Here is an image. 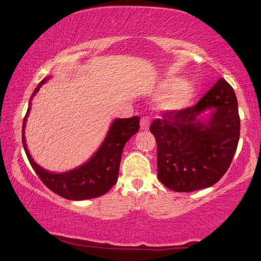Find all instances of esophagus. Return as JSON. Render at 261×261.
I'll return each instance as SVG.
<instances>
[{"label":"esophagus","mask_w":261,"mask_h":261,"mask_svg":"<svg viewBox=\"0 0 261 261\" xmlns=\"http://www.w3.org/2000/svg\"><path fill=\"white\" fill-rule=\"evenodd\" d=\"M150 121H151V118L149 116H144L141 118V129L148 130L150 126Z\"/></svg>","instance_id":"34e87169"}]
</instances>
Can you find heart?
I'll use <instances>...</instances> for the list:
<instances>
[{
    "instance_id": "b5f03b06",
    "label": "heart",
    "mask_w": 261,
    "mask_h": 261,
    "mask_svg": "<svg viewBox=\"0 0 261 261\" xmlns=\"http://www.w3.org/2000/svg\"><path fill=\"white\" fill-rule=\"evenodd\" d=\"M167 79L161 82L159 90H166L159 99V105L164 110L174 111L185 108L194 95V88L189 82Z\"/></svg>"
}]
</instances>
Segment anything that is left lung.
I'll use <instances>...</instances> for the list:
<instances>
[{"instance_id":"1","label":"left lung","mask_w":261,"mask_h":261,"mask_svg":"<svg viewBox=\"0 0 261 261\" xmlns=\"http://www.w3.org/2000/svg\"><path fill=\"white\" fill-rule=\"evenodd\" d=\"M214 110L207 122L198 117ZM239 105L234 89L220 77L199 102L164 111L150 130L157 142V176L179 193L207 188L229 168L240 140Z\"/></svg>"}]
</instances>
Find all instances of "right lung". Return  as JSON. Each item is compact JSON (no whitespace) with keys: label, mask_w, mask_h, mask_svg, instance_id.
I'll list each match as a JSON object with an SVG mask.
<instances>
[{"label":"right lung","mask_w":261,"mask_h":261,"mask_svg":"<svg viewBox=\"0 0 261 261\" xmlns=\"http://www.w3.org/2000/svg\"><path fill=\"white\" fill-rule=\"evenodd\" d=\"M47 80L48 77H45L40 82L34 89L31 98L34 97L41 86L45 84ZM30 110L31 103L29 109H27L24 122H22V145H24L26 156L29 158L31 166L33 167L40 180L50 190L63 198L82 200L95 198L107 194L116 185L123 147L132 136L138 133L140 128L139 117L116 119L110 127L104 142L88 162L72 171L56 174V173H50L40 167L32 159L29 149H27L24 128Z\"/></svg>","instance_id":"obj_1"}]
</instances>
